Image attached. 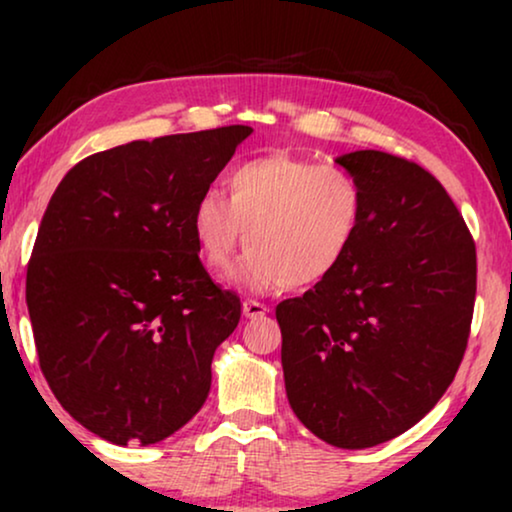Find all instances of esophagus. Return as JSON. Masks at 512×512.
I'll use <instances>...</instances> for the list:
<instances>
[{"mask_svg": "<svg viewBox=\"0 0 512 512\" xmlns=\"http://www.w3.org/2000/svg\"><path fill=\"white\" fill-rule=\"evenodd\" d=\"M242 312H244V317H247V319H258V317H265V314L270 312V307L258 303V300H244Z\"/></svg>", "mask_w": 512, "mask_h": 512, "instance_id": "esophagus-1", "label": "esophagus"}]
</instances>
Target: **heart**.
<instances>
[{
  "mask_svg": "<svg viewBox=\"0 0 512 512\" xmlns=\"http://www.w3.org/2000/svg\"><path fill=\"white\" fill-rule=\"evenodd\" d=\"M226 195H200L193 235L214 272L230 268L247 237L233 279L251 291L321 282L345 261L361 226L363 191L352 174L284 153L235 165Z\"/></svg>",
  "mask_w": 512,
  "mask_h": 512,
  "instance_id": "heart-1",
  "label": "heart"
}]
</instances>
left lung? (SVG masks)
I'll use <instances>...</instances> for the list:
<instances>
[{"mask_svg": "<svg viewBox=\"0 0 512 512\" xmlns=\"http://www.w3.org/2000/svg\"><path fill=\"white\" fill-rule=\"evenodd\" d=\"M363 214L345 261L277 305L286 396L314 436L363 450L401 436L457 375L475 305V242L440 181L384 151L335 158Z\"/></svg>", "mask_w": 512, "mask_h": 512, "instance_id": "1", "label": "left lung"}]
</instances>
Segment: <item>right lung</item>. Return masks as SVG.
Returning <instances> with one entry per match:
<instances>
[{"label": "right lung", "instance_id": "right-lung-1", "mask_svg": "<svg viewBox=\"0 0 512 512\" xmlns=\"http://www.w3.org/2000/svg\"><path fill=\"white\" fill-rule=\"evenodd\" d=\"M251 132L93 153L48 202L25 289L39 366L62 408L109 443H158L207 401L242 305L202 265L193 207Z\"/></svg>", "mask_w": 512, "mask_h": 512}]
</instances>
